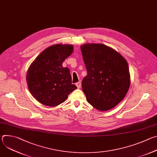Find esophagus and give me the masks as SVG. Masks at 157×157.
<instances>
[{"instance_id": "esophagus-1", "label": "esophagus", "mask_w": 157, "mask_h": 157, "mask_svg": "<svg viewBox=\"0 0 157 157\" xmlns=\"http://www.w3.org/2000/svg\"><path fill=\"white\" fill-rule=\"evenodd\" d=\"M76 86H77L78 88H80V87H81V82L80 81L76 82Z\"/></svg>"}]
</instances>
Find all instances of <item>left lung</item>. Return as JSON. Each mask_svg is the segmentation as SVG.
<instances>
[{
	"label": "left lung",
	"instance_id": "obj_1",
	"mask_svg": "<svg viewBox=\"0 0 157 157\" xmlns=\"http://www.w3.org/2000/svg\"><path fill=\"white\" fill-rule=\"evenodd\" d=\"M81 50L87 70L82 81L87 101L98 110H110L128 90V63L118 52L104 44H84Z\"/></svg>",
	"mask_w": 157,
	"mask_h": 157
}]
</instances>
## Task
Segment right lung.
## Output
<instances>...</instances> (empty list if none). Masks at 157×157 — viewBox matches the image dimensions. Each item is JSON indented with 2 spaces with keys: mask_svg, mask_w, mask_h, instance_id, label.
<instances>
[{
  "mask_svg": "<svg viewBox=\"0 0 157 157\" xmlns=\"http://www.w3.org/2000/svg\"><path fill=\"white\" fill-rule=\"evenodd\" d=\"M71 44H55L43 50L29 67L27 82L32 95L41 104L55 107L77 88L63 62L71 55Z\"/></svg>",
  "mask_w": 157,
  "mask_h": 157,
  "instance_id": "1",
  "label": "right lung"
}]
</instances>
